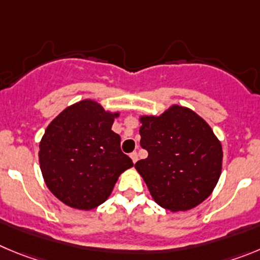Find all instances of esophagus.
I'll return each instance as SVG.
<instances>
[{"label":"esophagus","instance_id":"obj_1","mask_svg":"<svg viewBox=\"0 0 260 260\" xmlns=\"http://www.w3.org/2000/svg\"><path fill=\"white\" fill-rule=\"evenodd\" d=\"M131 159H132V161L133 163H136V161H137L138 160V154L137 152H132V154H131Z\"/></svg>","mask_w":260,"mask_h":260}]
</instances>
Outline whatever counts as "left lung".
<instances>
[{"mask_svg":"<svg viewBox=\"0 0 260 260\" xmlns=\"http://www.w3.org/2000/svg\"><path fill=\"white\" fill-rule=\"evenodd\" d=\"M146 159L135 164L160 207L188 210L212 193L222 171V146L203 118L173 105L160 116L141 118Z\"/></svg>","mask_w":260,"mask_h":260,"instance_id":"obj_1","label":"left lung"}]
</instances>
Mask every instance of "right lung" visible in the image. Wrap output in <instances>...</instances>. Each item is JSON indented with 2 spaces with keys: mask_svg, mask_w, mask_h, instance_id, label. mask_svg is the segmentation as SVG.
<instances>
[{
  "mask_svg": "<svg viewBox=\"0 0 260 260\" xmlns=\"http://www.w3.org/2000/svg\"><path fill=\"white\" fill-rule=\"evenodd\" d=\"M118 115L83 100L65 109L45 131L40 144L42 176L51 192L69 207H99L120 173L133 167L120 150V136L111 131Z\"/></svg>",
  "mask_w": 260,
  "mask_h": 260,
  "instance_id": "1",
  "label": "right lung"
}]
</instances>
